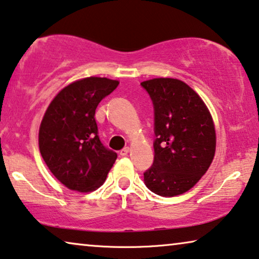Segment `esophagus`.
<instances>
[{
	"label": "esophagus",
	"mask_w": 259,
	"mask_h": 259,
	"mask_svg": "<svg viewBox=\"0 0 259 259\" xmlns=\"http://www.w3.org/2000/svg\"><path fill=\"white\" fill-rule=\"evenodd\" d=\"M130 153V148L128 147H125V148H122L120 152H119V154H120L121 156H125V155H127Z\"/></svg>",
	"instance_id": "1"
}]
</instances>
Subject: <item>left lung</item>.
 Segmentation results:
<instances>
[{
	"mask_svg": "<svg viewBox=\"0 0 259 259\" xmlns=\"http://www.w3.org/2000/svg\"><path fill=\"white\" fill-rule=\"evenodd\" d=\"M154 105V162L145 185L160 196L192 189L215 156L216 132L207 105L185 81L153 78L141 83Z\"/></svg>",
	"mask_w": 259,
	"mask_h": 259,
	"instance_id": "8db88e82",
	"label": "left lung"
}]
</instances>
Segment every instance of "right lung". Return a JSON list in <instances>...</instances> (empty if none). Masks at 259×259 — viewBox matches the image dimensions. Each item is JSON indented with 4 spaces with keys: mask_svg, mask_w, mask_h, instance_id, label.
Listing matches in <instances>:
<instances>
[{
    "mask_svg": "<svg viewBox=\"0 0 259 259\" xmlns=\"http://www.w3.org/2000/svg\"><path fill=\"white\" fill-rule=\"evenodd\" d=\"M118 80L86 77L65 86L49 105L38 132L39 152L49 169L71 190L98 189L117 160L98 137L96 108Z\"/></svg>",
    "mask_w": 259,
    "mask_h": 259,
    "instance_id": "1",
    "label": "right lung"
}]
</instances>
